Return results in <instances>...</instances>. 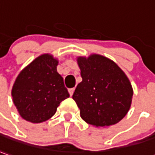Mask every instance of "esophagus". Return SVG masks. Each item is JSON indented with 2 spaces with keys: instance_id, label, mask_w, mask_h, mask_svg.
Masks as SVG:
<instances>
[{
  "instance_id": "esophagus-1",
  "label": "esophagus",
  "mask_w": 155,
  "mask_h": 155,
  "mask_svg": "<svg viewBox=\"0 0 155 155\" xmlns=\"http://www.w3.org/2000/svg\"><path fill=\"white\" fill-rule=\"evenodd\" d=\"M74 90H75V88H68V92H69V94L71 96H72V94H73V92H74Z\"/></svg>"
}]
</instances>
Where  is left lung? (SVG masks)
<instances>
[{
  "instance_id": "1",
  "label": "left lung",
  "mask_w": 155,
  "mask_h": 155,
  "mask_svg": "<svg viewBox=\"0 0 155 155\" xmlns=\"http://www.w3.org/2000/svg\"><path fill=\"white\" fill-rule=\"evenodd\" d=\"M83 81L72 99L87 123L99 127L119 122L128 112L133 91L130 81L114 61L100 55L78 57Z\"/></svg>"
}]
</instances>
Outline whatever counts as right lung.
Segmentation results:
<instances>
[{
	"label": "right lung",
	"mask_w": 155,
	"mask_h": 155,
	"mask_svg": "<svg viewBox=\"0 0 155 155\" xmlns=\"http://www.w3.org/2000/svg\"><path fill=\"white\" fill-rule=\"evenodd\" d=\"M58 61L45 54L33 61L15 81L12 96L24 120L40 123L55 115L62 100L69 97L62 77L57 72Z\"/></svg>",
	"instance_id": "right-lung-1"
}]
</instances>
